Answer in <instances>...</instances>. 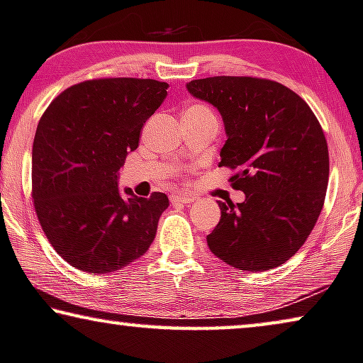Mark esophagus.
I'll return each mask as SVG.
<instances>
[{"instance_id":"esophagus-1","label":"esophagus","mask_w":363,"mask_h":363,"mask_svg":"<svg viewBox=\"0 0 363 363\" xmlns=\"http://www.w3.org/2000/svg\"><path fill=\"white\" fill-rule=\"evenodd\" d=\"M196 197L194 196H171L172 203H192Z\"/></svg>"}]
</instances>
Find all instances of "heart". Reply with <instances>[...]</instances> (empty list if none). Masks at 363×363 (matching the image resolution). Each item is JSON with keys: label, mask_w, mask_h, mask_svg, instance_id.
<instances>
[{"label": "heart", "mask_w": 363, "mask_h": 363, "mask_svg": "<svg viewBox=\"0 0 363 363\" xmlns=\"http://www.w3.org/2000/svg\"><path fill=\"white\" fill-rule=\"evenodd\" d=\"M184 121H216L213 111L205 104H191L182 112Z\"/></svg>", "instance_id": "obj_1"}]
</instances>
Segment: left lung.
Instances as JSON below:
<instances>
[{
	"label": "left lung",
	"mask_w": 363,
	"mask_h": 363,
	"mask_svg": "<svg viewBox=\"0 0 363 363\" xmlns=\"http://www.w3.org/2000/svg\"><path fill=\"white\" fill-rule=\"evenodd\" d=\"M189 94L220 112L226 142L220 164L238 169L241 203L218 202L207 236L216 257L262 272L289 261L321 213L329 177L323 128L298 94L270 79L213 77L186 84Z\"/></svg>",
	"instance_id": "8db88e82"
}]
</instances>
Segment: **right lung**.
<instances>
[{"instance_id":"add662e5","label":"right lung","mask_w":363,"mask_h":363,"mask_svg":"<svg viewBox=\"0 0 363 363\" xmlns=\"http://www.w3.org/2000/svg\"><path fill=\"white\" fill-rule=\"evenodd\" d=\"M166 89L155 79L84 81L42 116L32 147V199L47 240L73 267L113 272L153 242L167 196L121 191L118 176Z\"/></svg>"}]
</instances>
